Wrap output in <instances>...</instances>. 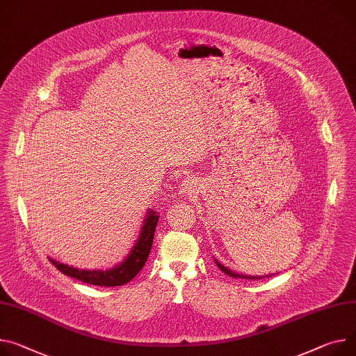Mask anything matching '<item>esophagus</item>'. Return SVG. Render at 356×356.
<instances>
[{
	"label": "esophagus",
	"mask_w": 356,
	"mask_h": 356,
	"mask_svg": "<svg viewBox=\"0 0 356 356\" xmlns=\"http://www.w3.org/2000/svg\"><path fill=\"white\" fill-rule=\"evenodd\" d=\"M181 193L186 197H194L197 195L198 193V184H197V179L194 178H185L182 181V185H181Z\"/></svg>",
	"instance_id": "1"
}]
</instances>
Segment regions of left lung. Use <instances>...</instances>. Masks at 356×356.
<instances>
[{"instance_id":"8db88e82","label":"left lung","mask_w":356,"mask_h":356,"mask_svg":"<svg viewBox=\"0 0 356 356\" xmlns=\"http://www.w3.org/2000/svg\"><path fill=\"white\" fill-rule=\"evenodd\" d=\"M213 261H215L216 266L220 268V269L225 273V275H229V277H232V278H241V280H261V278H265V277H251V275H243V273H235V272H232L231 269L225 268L222 264L218 262L216 259H213ZM268 277H272V275H268Z\"/></svg>"}]
</instances>
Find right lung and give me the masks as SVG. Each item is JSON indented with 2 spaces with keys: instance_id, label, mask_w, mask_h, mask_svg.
<instances>
[{
  "instance_id": "right-lung-1",
  "label": "right lung",
  "mask_w": 356,
  "mask_h": 356,
  "mask_svg": "<svg viewBox=\"0 0 356 356\" xmlns=\"http://www.w3.org/2000/svg\"><path fill=\"white\" fill-rule=\"evenodd\" d=\"M159 216L155 213V211H148L147 216L144 220V224L141 227V232L138 239L134 243V247L128 257L117 265L113 269L108 270H86V269H76L64 264H60L57 261H54L49 258L51 264L56 266L60 272H63L64 275H68L71 278H75L81 282L91 284V285H98V286H121L136 277L149 255L151 247H152V241H154V232L156 228Z\"/></svg>"
}]
</instances>
